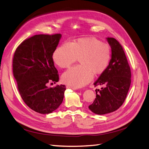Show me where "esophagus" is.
Returning <instances> with one entry per match:
<instances>
[{"label": "esophagus", "instance_id": "34e87169", "mask_svg": "<svg viewBox=\"0 0 149 149\" xmlns=\"http://www.w3.org/2000/svg\"><path fill=\"white\" fill-rule=\"evenodd\" d=\"M67 88H70V89H77V88H75V87H72L69 85L67 86Z\"/></svg>", "mask_w": 149, "mask_h": 149}]
</instances>
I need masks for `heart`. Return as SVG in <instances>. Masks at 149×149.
I'll list each match as a JSON object with an SVG mask.
<instances>
[{
	"instance_id": "obj_1",
	"label": "heart",
	"mask_w": 149,
	"mask_h": 149,
	"mask_svg": "<svg viewBox=\"0 0 149 149\" xmlns=\"http://www.w3.org/2000/svg\"><path fill=\"white\" fill-rule=\"evenodd\" d=\"M79 58L81 65L71 68L62 75L64 83L73 87H81L88 84L94 75L107 69L111 59L109 46L96 38H79L65 42L56 48L53 60L62 68H69Z\"/></svg>"
}]
</instances>
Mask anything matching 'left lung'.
Returning <instances> with one entry per match:
<instances>
[{
	"instance_id": "left-lung-1",
	"label": "left lung",
	"mask_w": 149,
	"mask_h": 149,
	"mask_svg": "<svg viewBox=\"0 0 149 149\" xmlns=\"http://www.w3.org/2000/svg\"><path fill=\"white\" fill-rule=\"evenodd\" d=\"M111 48V59L108 67L94 83L95 86L103 85L96 89V97L89 106L91 111L104 114L116 111L127 97L131 84V70L121 45L113 38H107Z\"/></svg>"
}]
</instances>
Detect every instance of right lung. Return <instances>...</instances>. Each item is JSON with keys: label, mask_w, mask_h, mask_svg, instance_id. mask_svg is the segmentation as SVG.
I'll use <instances>...</instances> for the list:
<instances>
[{"label": "right lung", "mask_w": 149, "mask_h": 149, "mask_svg": "<svg viewBox=\"0 0 149 149\" xmlns=\"http://www.w3.org/2000/svg\"><path fill=\"white\" fill-rule=\"evenodd\" d=\"M62 35H36L18 46L13 60V70L17 89L25 104L37 113L48 114L59 107L63 100L65 85L48 87L59 81L53 53Z\"/></svg>", "instance_id": "obj_1"}]
</instances>
